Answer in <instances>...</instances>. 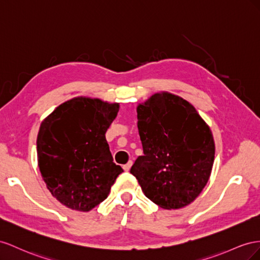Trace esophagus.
Listing matches in <instances>:
<instances>
[{
	"label": "esophagus",
	"mask_w": 260,
	"mask_h": 260,
	"mask_svg": "<svg viewBox=\"0 0 260 260\" xmlns=\"http://www.w3.org/2000/svg\"><path fill=\"white\" fill-rule=\"evenodd\" d=\"M132 165H133V161H128L127 163H126V165H124L123 166V169H124V171H129V169H131V167H132Z\"/></svg>",
	"instance_id": "1"
}]
</instances>
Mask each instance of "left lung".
Here are the masks:
<instances>
[{
  "label": "left lung",
  "mask_w": 260,
  "mask_h": 260,
  "mask_svg": "<svg viewBox=\"0 0 260 260\" xmlns=\"http://www.w3.org/2000/svg\"><path fill=\"white\" fill-rule=\"evenodd\" d=\"M144 154L131 168L147 198L163 209H179L202 192L213 166L209 126L189 102L155 93L137 107Z\"/></svg>",
  "instance_id": "8db88e82"
}]
</instances>
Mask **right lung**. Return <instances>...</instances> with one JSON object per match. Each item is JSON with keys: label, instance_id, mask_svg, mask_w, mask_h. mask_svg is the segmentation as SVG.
<instances>
[{"label": "right lung", "instance_id": "obj_1", "mask_svg": "<svg viewBox=\"0 0 260 260\" xmlns=\"http://www.w3.org/2000/svg\"><path fill=\"white\" fill-rule=\"evenodd\" d=\"M117 112L118 103L74 98L40 125L37 153L42 179L52 196L71 209L94 208L123 172L106 139Z\"/></svg>", "mask_w": 260, "mask_h": 260}]
</instances>
